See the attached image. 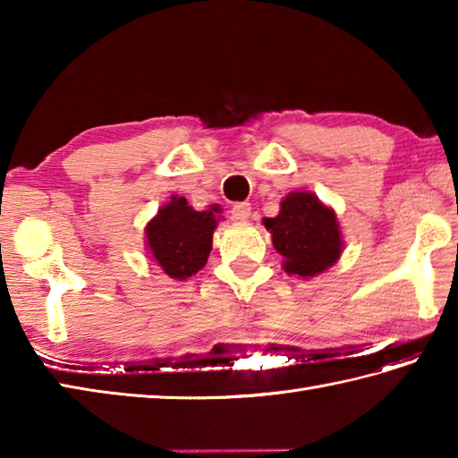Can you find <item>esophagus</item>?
<instances>
[{
	"label": "esophagus",
	"mask_w": 458,
	"mask_h": 458,
	"mask_svg": "<svg viewBox=\"0 0 458 458\" xmlns=\"http://www.w3.org/2000/svg\"><path fill=\"white\" fill-rule=\"evenodd\" d=\"M230 212L234 220H248L251 214V204L250 202H236Z\"/></svg>",
	"instance_id": "esophagus-1"
}]
</instances>
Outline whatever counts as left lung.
<instances>
[{"instance_id": "8db88e82", "label": "left lung", "mask_w": 458, "mask_h": 458, "mask_svg": "<svg viewBox=\"0 0 458 458\" xmlns=\"http://www.w3.org/2000/svg\"><path fill=\"white\" fill-rule=\"evenodd\" d=\"M274 248L284 256L289 276L315 277L336 264L343 254V234L333 208L313 192L295 191L281 200L276 218H264Z\"/></svg>"}]
</instances>
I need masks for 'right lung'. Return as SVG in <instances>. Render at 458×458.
<instances>
[{
	"label": "right lung",
	"mask_w": 458,
	"mask_h": 458,
	"mask_svg": "<svg viewBox=\"0 0 458 458\" xmlns=\"http://www.w3.org/2000/svg\"><path fill=\"white\" fill-rule=\"evenodd\" d=\"M218 207L194 210L187 199L171 197L145 228L151 259L173 279H187L204 267L218 226Z\"/></svg>",
	"instance_id": "right-lung-1"
}]
</instances>
